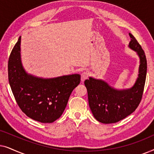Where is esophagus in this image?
I'll list each match as a JSON object with an SVG mask.
<instances>
[{
	"mask_svg": "<svg viewBox=\"0 0 154 154\" xmlns=\"http://www.w3.org/2000/svg\"><path fill=\"white\" fill-rule=\"evenodd\" d=\"M88 78V73L87 71H84L81 74V81H84Z\"/></svg>",
	"mask_w": 154,
	"mask_h": 154,
	"instance_id": "34e87169",
	"label": "esophagus"
}]
</instances>
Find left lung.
Returning <instances> with one entry per match:
<instances>
[{
    "instance_id": "8db88e82",
    "label": "left lung",
    "mask_w": 154,
    "mask_h": 154,
    "mask_svg": "<svg viewBox=\"0 0 154 154\" xmlns=\"http://www.w3.org/2000/svg\"><path fill=\"white\" fill-rule=\"evenodd\" d=\"M129 47L137 52L140 59L137 80L129 90L111 88L101 80L90 78L85 81L90 110L96 120L102 123H115L133 113L142 100L146 81L147 62L144 51L137 39L129 33Z\"/></svg>"
}]
</instances>
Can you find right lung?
Segmentation results:
<instances>
[{
	"instance_id": "obj_1",
	"label": "right lung",
	"mask_w": 154,
	"mask_h": 154,
	"mask_svg": "<svg viewBox=\"0 0 154 154\" xmlns=\"http://www.w3.org/2000/svg\"><path fill=\"white\" fill-rule=\"evenodd\" d=\"M21 36L8 60V80L17 103L31 119L43 123H53L62 115L81 75L73 74L43 79L28 75L20 61Z\"/></svg>"
}]
</instances>
